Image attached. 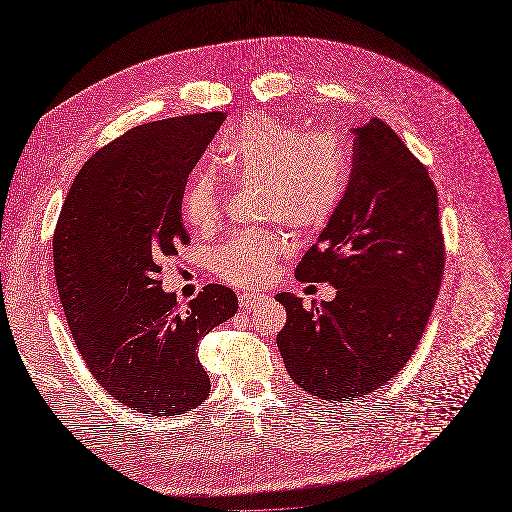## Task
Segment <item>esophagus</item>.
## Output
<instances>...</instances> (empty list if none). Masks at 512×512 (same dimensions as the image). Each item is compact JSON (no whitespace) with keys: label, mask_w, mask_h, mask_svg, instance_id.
I'll return each instance as SVG.
<instances>
[{"label":"esophagus","mask_w":512,"mask_h":512,"mask_svg":"<svg viewBox=\"0 0 512 512\" xmlns=\"http://www.w3.org/2000/svg\"><path fill=\"white\" fill-rule=\"evenodd\" d=\"M262 301H265V294H260V292H241L239 294V305L243 309L258 307Z\"/></svg>","instance_id":"34e87169"}]
</instances>
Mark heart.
Masks as SVG:
<instances>
[{
  "instance_id": "b5f03b06",
  "label": "heart",
  "mask_w": 512,
  "mask_h": 512,
  "mask_svg": "<svg viewBox=\"0 0 512 512\" xmlns=\"http://www.w3.org/2000/svg\"><path fill=\"white\" fill-rule=\"evenodd\" d=\"M215 168L230 181L256 183L262 218L307 230L327 224L342 203L350 179V153L331 130H299L265 115L239 121L218 149ZM220 185L196 173L183 185L179 209L183 222L207 230L220 218ZM286 250L280 232L243 230L213 254L215 271L226 282L256 286L273 275Z\"/></svg>"
}]
</instances>
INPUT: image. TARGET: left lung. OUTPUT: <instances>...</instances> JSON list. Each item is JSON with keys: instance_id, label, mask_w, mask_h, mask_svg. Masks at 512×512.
I'll return each instance as SVG.
<instances>
[{"instance_id": "left-lung-1", "label": "left lung", "mask_w": 512, "mask_h": 512, "mask_svg": "<svg viewBox=\"0 0 512 512\" xmlns=\"http://www.w3.org/2000/svg\"><path fill=\"white\" fill-rule=\"evenodd\" d=\"M354 158L342 203L301 258L299 282H329L333 301L307 309L277 294V348L303 391L352 401L380 389L423 337L444 273L438 192L427 168L382 119L350 130Z\"/></svg>"}]
</instances>
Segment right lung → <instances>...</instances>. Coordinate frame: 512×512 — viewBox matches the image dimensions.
I'll return each instance as SVG.
<instances>
[{
    "label": "right lung",
    "mask_w": 512,
    "mask_h": 512,
    "mask_svg": "<svg viewBox=\"0 0 512 512\" xmlns=\"http://www.w3.org/2000/svg\"><path fill=\"white\" fill-rule=\"evenodd\" d=\"M224 113L132 128L76 175L53 237L55 280L74 344L102 389L153 416L194 410L211 382L198 342L237 314V294L209 284L179 303L162 260L190 237L179 196Z\"/></svg>",
    "instance_id": "obj_1"
}]
</instances>
